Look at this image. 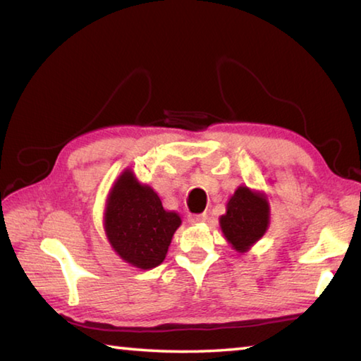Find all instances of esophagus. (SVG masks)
Listing matches in <instances>:
<instances>
[{"label": "esophagus", "instance_id": "obj_1", "mask_svg": "<svg viewBox=\"0 0 361 361\" xmlns=\"http://www.w3.org/2000/svg\"><path fill=\"white\" fill-rule=\"evenodd\" d=\"M188 221L191 222V224H199V222H205L207 221V214L202 213V214H189L188 216Z\"/></svg>", "mask_w": 361, "mask_h": 361}]
</instances>
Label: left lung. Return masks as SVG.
<instances>
[{
  "instance_id": "8db88e82",
  "label": "left lung",
  "mask_w": 361,
  "mask_h": 361,
  "mask_svg": "<svg viewBox=\"0 0 361 361\" xmlns=\"http://www.w3.org/2000/svg\"><path fill=\"white\" fill-rule=\"evenodd\" d=\"M270 224V205L259 191L240 186L227 202V212L219 218L221 231L235 251L246 252L259 241Z\"/></svg>"
}]
</instances>
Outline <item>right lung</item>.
<instances>
[{
  "label": "right lung",
  "mask_w": 361,
  "mask_h": 361,
  "mask_svg": "<svg viewBox=\"0 0 361 361\" xmlns=\"http://www.w3.org/2000/svg\"><path fill=\"white\" fill-rule=\"evenodd\" d=\"M181 224L178 213L164 209L159 195L124 170L110 189L104 228L114 251L133 267L152 270L162 264Z\"/></svg>",
  "instance_id": "1"
}]
</instances>
